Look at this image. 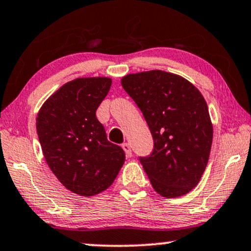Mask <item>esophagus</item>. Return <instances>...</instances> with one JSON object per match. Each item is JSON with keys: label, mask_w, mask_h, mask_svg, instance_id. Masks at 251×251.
I'll use <instances>...</instances> for the list:
<instances>
[{"label": "esophagus", "mask_w": 251, "mask_h": 251, "mask_svg": "<svg viewBox=\"0 0 251 251\" xmlns=\"http://www.w3.org/2000/svg\"><path fill=\"white\" fill-rule=\"evenodd\" d=\"M122 148L124 149V151H125L126 156H127V157H131V156H132V150H131V146H129L127 142L123 143V145H122Z\"/></svg>", "instance_id": "esophagus-1"}]
</instances>
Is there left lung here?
Instances as JSON below:
<instances>
[{"mask_svg":"<svg viewBox=\"0 0 251 251\" xmlns=\"http://www.w3.org/2000/svg\"><path fill=\"white\" fill-rule=\"evenodd\" d=\"M122 86L152 134L153 151L140 162L153 189L168 199L186 195L201 180L212 145V122L201 92L183 76L160 70L124 75Z\"/></svg>","mask_w":251,"mask_h":251,"instance_id":"left-lung-1","label":"left lung"}]
</instances>
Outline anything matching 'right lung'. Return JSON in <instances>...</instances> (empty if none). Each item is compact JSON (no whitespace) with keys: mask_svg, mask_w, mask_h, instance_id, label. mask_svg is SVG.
Wrapping results in <instances>:
<instances>
[{"mask_svg":"<svg viewBox=\"0 0 251 251\" xmlns=\"http://www.w3.org/2000/svg\"><path fill=\"white\" fill-rule=\"evenodd\" d=\"M109 76L76 78L43 103L36 132L46 162L59 182L80 196L108 189L125 162V152L106 139L96 110L110 91Z\"/></svg>","mask_w":251,"mask_h":251,"instance_id":"add662e5","label":"right lung"}]
</instances>
